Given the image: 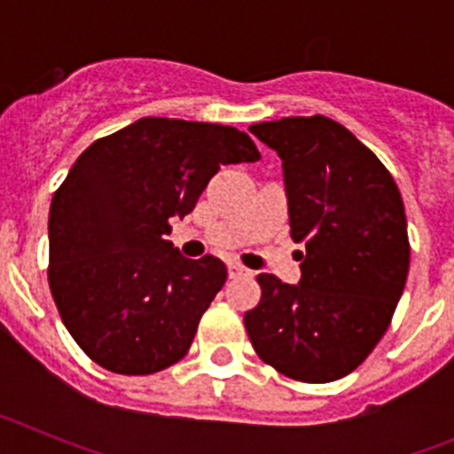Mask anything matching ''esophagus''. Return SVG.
<instances>
[{"instance_id": "obj_1", "label": "esophagus", "mask_w": 454, "mask_h": 454, "mask_svg": "<svg viewBox=\"0 0 454 454\" xmlns=\"http://www.w3.org/2000/svg\"><path fill=\"white\" fill-rule=\"evenodd\" d=\"M227 272H230V279H239V277H250L252 275L247 268L239 266V263H230V266H227Z\"/></svg>"}]
</instances>
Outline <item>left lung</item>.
Here are the masks:
<instances>
[{
    "label": "left lung",
    "instance_id": "8db88e82",
    "mask_svg": "<svg viewBox=\"0 0 454 454\" xmlns=\"http://www.w3.org/2000/svg\"><path fill=\"white\" fill-rule=\"evenodd\" d=\"M279 154L298 286L256 277L262 300L243 318L252 348L277 372L334 382L366 362L391 325L409 272L404 204L391 172L325 115L250 127Z\"/></svg>",
    "mask_w": 454,
    "mask_h": 454
}]
</instances>
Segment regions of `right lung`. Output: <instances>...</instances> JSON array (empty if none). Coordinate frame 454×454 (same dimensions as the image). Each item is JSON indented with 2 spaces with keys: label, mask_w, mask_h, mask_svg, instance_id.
I'll list each match as a JSON object with an SVG mask.
<instances>
[{
  "label": "right lung",
  "mask_w": 454,
  "mask_h": 454,
  "mask_svg": "<svg viewBox=\"0 0 454 454\" xmlns=\"http://www.w3.org/2000/svg\"><path fill=\"white\" fill-rule=\"evenodd\" d=\"M246 131L140 118L79 156L50 208L47 279L63 325L98 366L152 375L191 348L227 279L220 259H184L166 236L227 163L259 161Z\"/></svg>",
  "instance_id": "obj_1"
}]
</instances>
